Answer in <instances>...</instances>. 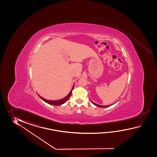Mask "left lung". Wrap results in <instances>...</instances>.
Wrapping results in <instances>:
<instances>
[{
	"mask_svg": "<svg viewBox=\"0 0 157 157\" xmlns=\"http://www.w3.org/2000/svg\"><path fill=\"white\" fill-rule=\"evenodd\" d=\"M91 102L93 103V104L94 105H96L97 107H101V108H105V107H109V106H110L109 105H99V104H97L94 103L93 101H91Z\"/></svg>",
	"mask_w": 157,
	"mask_h": 157,
	"instance_id": "obj_1",
	"label": "left lung"
}]
</instances>
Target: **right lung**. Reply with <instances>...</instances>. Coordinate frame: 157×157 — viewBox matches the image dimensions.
Listing matches in <instances>:
<instances>
[{"mask_svg":"<svg viewBox=\"0 0 157 157\" xmlns=\"http://www.w3.org/2000/svg\"><path fill=\"white\" fill-rule=\"evenodd\" d=\"M74 85L72 87V90H71L70 92L69 93V94L67 95V96L66 97H64L63 98V99H60V100H47V99H44L43 98V97H41L40 96L39 94H38V95L39 96L40 98L42 99V100L44 101L45 102H46L48 104H51V105H62V104H63L64 103H66V101H67L69 98H70V97H71V94H72V90L74 89Z\"/></svg>","mask_w":157,"mask_h":157,"instance_id":"right-lung-1","label":"right lung"}]
</instances>
